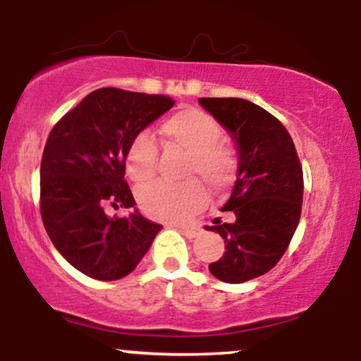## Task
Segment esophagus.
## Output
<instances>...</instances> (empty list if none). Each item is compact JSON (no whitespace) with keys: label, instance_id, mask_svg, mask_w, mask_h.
<instances>
[{"label":"esophagus","instance_id":"esophagus-1","mask_svg":"<svg viewBox=\"0 0 361 361\" xmlns=\"http://www.w3.org/2000/svg\"><path fill=\"white\" fill-rule=\"evenodd\" d=\"M178 231H180L181 234L186 235V238H190V239L197 238V235L202 233L200 227H197V226H183V227H178Z\"/></svg>","mask_w":361,"mask_h":361}]
</instances>
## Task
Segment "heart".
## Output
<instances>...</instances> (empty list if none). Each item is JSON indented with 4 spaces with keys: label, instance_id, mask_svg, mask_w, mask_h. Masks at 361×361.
I'll return each mask as SVG.
<instances>
[{
    "label": "heart",
    "instance_id": "heart-1",
    "mask_svg": "<svg viewBox=\"0 0 361 361\" xmlns=\"http://www.w3.org/2000/svg\"><path fill=\"white\" fill-rule=\"evenodd\" d=\"M164 137L188 152L185 173L198 175L212 190H226L238 175V157L221 142L222 127L212 115L198 109L176 111L161 126ZM157 146L147 130L139 132L128 142L126 171L135 183H147L156 173ZM207 202L205 188L198 180L183 183L159 181L139 192V204L149 217L181 222L202 209Z\"/></svg>",
    "mask_w": 361,
    "mask_h": 361
}]
</instances>
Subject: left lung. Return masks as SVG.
<instances>
[{
    "label": "left lung",
    "instance_id": "1",
    "mask_svg": "<svg viewBox=\"0 0 361 361\" xmlns=\"http://www.w3.org/2000/svg\"><path fill=\"white\" fill-rule=\"evenodd\" d=\"M233 135L238 146V180L222 210L233 224L207 227L227 244L209 264L215 279L243 283L270 271L287 251L300 221L304 175L293 140L279 118L243 98H198Z\"/></svg>",
    "mask_w": 361,
    "mask_h": 361
}]
</instances>
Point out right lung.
<instances>
[{
	"instance_id": "add662e5",
	"label": "right lung",
	"mask_w": 361,
	"mask_h": 361,
	"mask_svg": "<svg viewBox=\"0 0 361 361\" xmlns=\"http://www.w3.org/2000/svg\"><path fill=\"white\" fill-rule=\"evenodd\" d=\"M173 105L164 94L100 88L49 134L40 164L44 227L66 261L91 279L127 276L163 229L137 210L110 217L105 207L135 205L123 180L127 146Z\"/></svg>"
}]
</instances>
